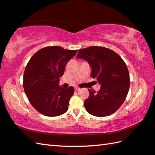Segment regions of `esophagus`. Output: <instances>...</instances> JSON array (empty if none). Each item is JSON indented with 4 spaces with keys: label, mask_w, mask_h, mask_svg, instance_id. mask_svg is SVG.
<instances>
[{
    "label": "esophagus",
    "mask_w": 155,
    "mask_h": 155,
    "mask_svg": "<svg viewBox=\"0 0 155 155\" xmlns=\"http://www.w3.org/2000/svg\"><path fill=\"white\" fill-rule=\"evenodd\" d=\"M74 90H75V91H78V90H80V88H79V87H76L74 88Z\"/></svg>",
    "instance_id": "1"
}]
</instances>
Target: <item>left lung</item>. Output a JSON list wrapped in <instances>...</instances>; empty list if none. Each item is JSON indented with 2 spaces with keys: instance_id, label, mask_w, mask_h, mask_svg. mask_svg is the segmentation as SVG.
Instances as JSON below:
<instances>
[{
  "instance_id": "obj_1",
  "label": "left lung",
  "mask_w": 155,
  "mask_h": 155,
  "mask_svg": "<svg viewBox=\"0 0 155 155\" xmlns=\"http://www.w3.org/2000/svg\"><path fill=\"white\" fill-rule=\"evenodd\" d=\"M77 58L88 62L91 77L101 86L98 92L88 90L90 96L84 101L87 111L97 117L114 114L124 102L129 90V73L124 61L116 52L101 46L80 49Z\"/></svg>"
}]
</instances>
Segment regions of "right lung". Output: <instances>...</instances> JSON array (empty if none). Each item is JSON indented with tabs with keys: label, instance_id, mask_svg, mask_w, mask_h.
Instances as JSON below:
<instances>
[{
	"label": "right lung",
	"instance_id": "1",
	"mask_svg": "<svg viewBox=\"0 0 155 155\" xmlns=\"http://www.w3.org/2000/svg\"><path fill=\"white\" fill-rule=\"evenodd\" d=\"M77 50H65L61 46L40 49L31 57L26 66L23 86L26 95L37 111L46 116L64 114L68 109L73 87L64 89L59 85L68 61Z\"/></svg>",
	"mask_w": 155,
	"mask_h": 155
}]
</instances>
